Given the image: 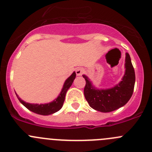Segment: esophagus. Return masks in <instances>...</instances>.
Returning a JSON list of instances; mask_svg holds the SVG:
<instances>
[{"instance_id":"1","label":"esophagus","mask_w":152,"mask_h":152,"mask_svg":"<svg viewBox=\"0 0 152 152\" xmlns=\"http://www.w3.org/2000/svg\"><path fill=\"white\" fill-rule=\"evenodd\" d=\"M83 73H84V69H83V68H77L76 69V73L77 76H81Z\"/></svg>"}]
</instances>
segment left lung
<instances>
[{"label": "left lung", "instance_id": "8db88e82", "mask_svg": "<svg viewBox=\"0 0 152 152\" xmlns=\"http://www.w3.org/2000/svg\"><path fill=\"white\" fill-rule=\"evenodd\" d=\"M86 84L84 94L89 106L101 113H110L124 106L131 97L135 85V72L130 55L126 53L125 73L122 80L112 88L97 89L88 76L83 75Z\"/></svg>", "mask_w": 152, "mask_h": 152}]
</instances>
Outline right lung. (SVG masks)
<instances>
[{
  "label": "right lung",
  "mask_w": 152,
  "mask_h": 152,
  "mask_svg": "<svg viewBox=\"0 0 152 152\" xmlns=\"http://www.w3.org/2000/svg\"><path fill=\"white\" fill-rule=\"evenodd\" d=\"M75 78H76V73L73 72V74L65 81L63 88H62L58 97H57L55 100H53V101L49 103H45V104H34V103H26L24 100H21L18 97V96L17 95V94H16L18 100L27 109H28L30 111L37 113V114L42 115H52L53 113H56V112H58V110H60L61 109V107L63 106L64 102L66 91L69 88V87L72 86Z\"/></svg>",
  "instance_id": "1"
}]
</instances>
